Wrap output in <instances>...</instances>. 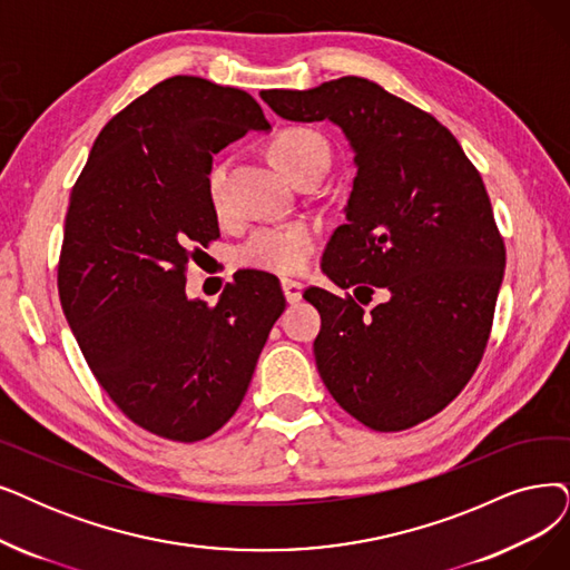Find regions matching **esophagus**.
<instances>
[{"mask_svg":"<svg viewBox=\"0 0 570 570\" xmlns=\"http://www.w3.org/2000/svg\"><path fill=\"white\" fill-rule=\"evenodd\" d=\"M302 292H304L302 283H297V281H283V294H285V299L289 304L299 302L302 299Z\"/></svg>","mask_w":570,"mask_h":570,"instance_id":"obj_1","label":"esophagus"}]
</instances>
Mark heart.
Returning a JSON list of instances; mask_svg holds the SVG:
<instances>
[{
  "label": "heart",
  "mask_w": 570,
  "mask_h": 570,
  "mask_svg": "<svg viewBox=\"0 0 570 570\" xmlns=\"http://www.w3.org/2000/svg\"><path fill=\"white\" fill-rule=\"evenodd\" d=\"M271 154L276 158L283 173L292 179H302L311 173H323L330 168L332 149L317 130L311 128H287L276 135L271 145ZM226 166L217 164L208 173V196L213 206H222ZM317 229L308 222H289L281 226H266L255 232L238 249L236 259L240 266L257 268L276 276L299 273L317 247Z\"/></svg>",
  "instance_id": "b5f03b06"
}]
</instances>
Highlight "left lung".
Segmentation results:
<instances>
[{
	"label": "left lung",
	"mask_w": 570,
	"mask_h": 570,
	"mask_svg": "<svg viewBox=\"0 0 570 570\" xmlns=\"http://www.w3.org/2000/svg\"><path fill=\"white\" fill-rule=\"evenodd\" d=\"M259 96L283 119L344 130L357 175L323 271L357 301L364 291L368 303L374 286L392 294L364 312L351 294L304 292L323 317L317 372L367 428L419 425L465 389L489 344L505 243L482 175L432 114L370 79Z\"/></svg>",
	"instance_id": "1"
}]
</instances>
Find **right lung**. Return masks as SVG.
Segmentation results:
<instances>
[{
  "instance_id": "obj_1",
  "label": "right lung",
  "mask_w": 570,
  "mask_h": 570,
  "mask_svg": "<svg viewBox=\"0 0 570 570\" xmlns=\"http://www.w3.org/2000/svg\"><path fill=\"white\" fill-rule=\"evenodd\" d=\"M268 128L245 90L170 77L100 130L72 189L62 313L109 400L158 438L198 442L229 421L285 311L264 271L236 273L215 306L185 292L189 259L219 238L213 154Z\"/></svg>"
}]
</instances>
